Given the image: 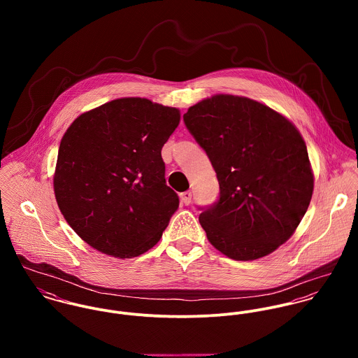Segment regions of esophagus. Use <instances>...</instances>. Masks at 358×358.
I'll return each mask as SVG.
<instances>
[{
  "instance_id": "obj_1",
  "label": "esophagus",
  "mask_w": 358,
  "mask_h": 358,
  "mask_svg": "<svg viewBox=\"0 0 358 358\" xmlns=\"http://www.w3.org/2000/svg\"><path fill=\"white\" fill-rule=\"evenodd\" d=\"M180 201H182V204H190V203H192V192H185V193H180Z\"/></svg>"
}]
</instances>
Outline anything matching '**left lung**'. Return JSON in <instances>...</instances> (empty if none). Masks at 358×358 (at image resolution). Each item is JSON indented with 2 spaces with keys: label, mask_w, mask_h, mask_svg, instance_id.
Listing matches in <instances>:
<instances>
[{
  "label": "left lung",
  "mask_w": 358,
  "mask_h": 358,
  "mask_svg": "<svg viewBox=\"0 0 358 358\" xmlns=\"http://www.w3.org/2000/svg\"><path fill=\"white\" fill-rule=\"evenodd\" d=\"M183 121L219 182V200L200 213L209 243L234 260L275 251L294 234L313 196L301 132L268 106L234 95L206 98Z\"/></svg>",
  "instance_id": "1"
}]
</instances>
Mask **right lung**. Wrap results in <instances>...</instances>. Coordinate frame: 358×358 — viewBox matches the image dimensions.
I'll return each mask as SVG.
<instances>
[{"instance_id":"obj_1","label":"right lung","mask_w":358,"mask_h":358,"mask_svg":"<svg viewBox=\"0 0 358 358\" xmlns=\"http://www.w3.org/2000/svg\"><path fill=\"white\" fill-rule=\"evenodd\" d=\"M180 111L121 98L74 120L62 138L53 190L70 227L114 257L142 255L159 241L179 206L165 183L161 149Z\"/></svg>"}]
</instances>
